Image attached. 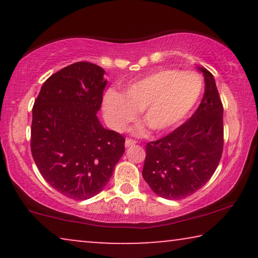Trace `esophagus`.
<instances>
[{
	"label": "esophagus",
	"mask_w": 258,
	"mask_h": 258,
	"mask_svg": "<svg viewBox=\"0 0 258 258\" xmlns=\"http://www.w3.org/2000/svg\"><path fill=\"white\" fill-rule=\"evenodd\" d=\"M136 144V142L134 140H130V139H126L125 140V143H124V146H125V148H129V147H133V146H135Z\"/></svg>",
	"instance_id": "1"
}]
</instances>
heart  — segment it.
Listing matches in <instances>:
<instances>
[{"mask_svg": "<svg viewBox=\"0 0 258 258\" xmlns=\"http://www.w3.org/2000/svg\"><path fill=\"white\" fill-rule=\"evenodd\" d=\"M202 88V79L194 72L156 70L128 84L123 95L107 91L103 97L104 118L115 132H123L141 111V118L154 133L170 132L194 110ZM135 133H144V126H139Z\"/></svg>", "mask_w": 258, "mask_h": 258, "instance_id": "b5f03b06", "label": "heart"}]
</instances>
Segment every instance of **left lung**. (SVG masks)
I'll list each match as a JSON object with an SVG mask.
<instances>
[{
    "label": "left lung",
    "instance_id": "8db88e82",
    "mask_svg": "<svg viewBox=\"0 0 258 258\" xmlns=\"http://www.w3.org/2000/svg\"><path fill=\"white\" fill-rule=\"evenodd\" d=\"M206 90L194 115L163 139L146 148L143 178L156 195L181 200L211 178L223 150V105L209 70L201 68Z\"/></svg>",
    "mask_w": 258,
    "mask_h": 258
}]
</instances>
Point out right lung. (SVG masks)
Here are the masks:
<instances>
[{
  "instance_id": "obj_1",
  "label": "right lung",
  "mask_w": 258,
  "mask_h": 258,
  "mask_svg": "<svg viewBox=\"0 0 258 258\" xmlns=\"http://www.w3.org/2000/svg\"><path fill=\"white\" fill-rule=\"evenodd\" d=\"M101 67L77 62L43 83L34 103L31 154L43 178L69 199L101 192L124 154V137L97 117L108 81Z\"/></svg>"
}]
</instances>
